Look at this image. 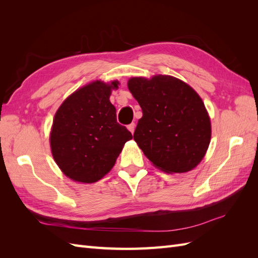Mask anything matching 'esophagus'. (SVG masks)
<instances>
[{"label":"esophagus","mask_w":258,"mask_h":258,"mask_svg":"<svg viewBox=\"0 0 258 258\" xmlns=\"http://www.w3.org/2000/svg\"><path fill=\"white\" fill-rule=\"evenodd\" d=\"M135 129H136V124H135V122H132V123L128 124V130L131 132V134H134V132H135Z\"/></svg>","instance_id":"34e87169"}]
</instances>
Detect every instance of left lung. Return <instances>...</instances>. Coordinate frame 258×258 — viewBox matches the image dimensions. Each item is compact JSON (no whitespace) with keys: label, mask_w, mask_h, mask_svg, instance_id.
I'll use <instances>...</instances> for the list:
<instances>
[{"label":"left lung","mask_w":258,"mask_h":258,"mask_svg":"<svg viewBox=\"0 0 258 258\" xmlns=\"http://www.w3.org/2000/svg\"><path fill=\"white\" fill-rule=\"evenodd\" d=\"M128 88L142 108L134 139L144 155L163 172L192 170L211 140L210 117L198 93L169 75L132 77Z\"/></svg>","instance_id":"8db88e82"}]
</instances>
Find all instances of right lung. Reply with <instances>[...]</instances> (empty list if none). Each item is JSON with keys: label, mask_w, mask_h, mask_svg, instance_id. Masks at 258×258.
I'll return each mask as SVG.
<instances>
[{"label": "right lung", "mask_w": 258, "mask_h": 258, "mask_svg": "<svg viewBox=\"0 0 258 258\" xmlns=\"http://www.w3.org/2000/svg\"><path fill=\"white\" fill-rule=\"evenodd\" d=\"M117 81L84 86L68 97L54 115L50 131L52 157L68 177L95 183L114 167L131 132L116 119L110 102Z\"/></svg>", "instance_id": "obj_1"}]
</instances>
